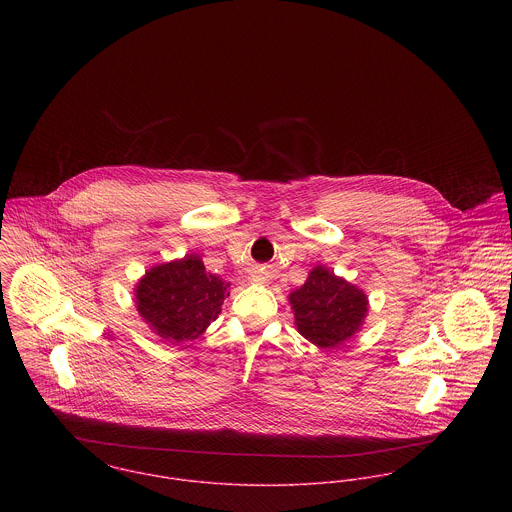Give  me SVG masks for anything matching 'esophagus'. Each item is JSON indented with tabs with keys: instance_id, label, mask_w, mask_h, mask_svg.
Here are the masks:
<instances>
[{
	"instance_id": "obj_1",
	"label": "esophagus",
	"mask_w": 512,
	"mask_h": 512,
	"mask_svg": "<svg viewBox=\"0 0 512 512\" xmlns=\"http://www.w3.org/2000/svg\"><path fill=\"white\" fill-rule=\"evenodd\" d=\"M252 282H256V284H266V282H268V276H264V274L252 276Z\"/></svg>"
}]
</instances>
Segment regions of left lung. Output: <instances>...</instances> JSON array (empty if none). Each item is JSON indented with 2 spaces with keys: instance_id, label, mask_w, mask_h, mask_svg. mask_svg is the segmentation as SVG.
Listing matches in <instances>:
<instances>
[{
  "instance_id": "obj_1",
  "label": "left lung",
  "mask_w": 512,
  "mask_h": 512,
  "mask_svg": "<svg viewBox=\"0 0 512 512\" xmlns=\"http://www.w3.org/2000/svg\"><path fill=\"white\" fill-rule=\"evenodd\" d=\"M297 331L319 349H335L361 331L368 313L366 293L315 266L305 284L290 293Z\"/></svg>"
}]
</instances>
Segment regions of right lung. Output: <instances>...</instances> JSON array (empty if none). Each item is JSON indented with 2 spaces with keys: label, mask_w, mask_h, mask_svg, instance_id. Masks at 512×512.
<instances>
[{
  "label": "right lung",
  "mask_w": 512,
  "mask_h": 512,
  "mask_svg": "<svg viewBox=\"0 0 512 512\" xmlns=\"http://www.w3.org/2000/svg\"><path fill=\"white\" fill-rule=\"evenodd\" d=\"M228 288L197 254H187L149 268L134 295L147 327L165 343L181 345L199 339L219 317Z\"/></svg>",
  "instance_id": "add662e5"
}]
</instances>
